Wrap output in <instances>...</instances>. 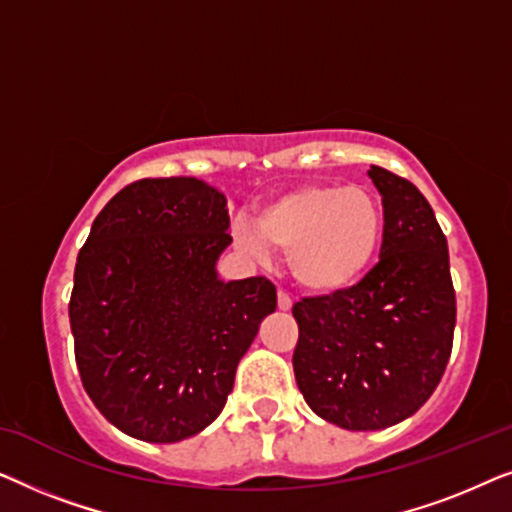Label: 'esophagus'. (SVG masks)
Masks as SVG:
<instances>
[{"instance_id":"esophagus-1","label":"esophagus","mask_w":512,"mask_h":512,"mask_svg":"<svg viewBox=\"0 0 512 512\" xmlns=\"http://www.w3.org/2000/svg\"><path fill=\"white\" fill-rule=\"evenodd\" d=\"M291 305H293V300H291V296L286 291H279L277 293V307L282 312H289L291 310Z\"/></svg>"}]
</instances>
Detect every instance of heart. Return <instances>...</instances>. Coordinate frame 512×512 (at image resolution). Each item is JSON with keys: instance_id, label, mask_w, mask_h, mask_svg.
I'll use <instances>...</instances> for the list:
<instances>
[{"instance_id": "b5f03b06", "label": "heart", "mask_w": 512, "mask_h": 512, "mask_svg": "<svg viewBox=\"0 0 512 512\" xmlns=\"http://www.w3.org/2000/svg\"><path fill=\"white\" fill-rule=\"evenodd\" d=\"M384 214L366 188L307 184L279 195L256 216L235 223V240L256 258L289 256L291 275L312 293L354 286L377 258Z\"/></svg>"}]
</instances>
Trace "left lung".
<instances>
[{
	"instance_id": "left-lung-1",
	"label": "left lung",
	"mask_w": 512,
	"mask_h": 512,
	"mask_svg": "<svg viewBox=\"0 0 512 512\" xmlns=\"http://www.w3.org/2000/svg\"><path fill=\"white\" fill-rule=\"evenodd\" d=\"M380 263L359 284L293 305V373L307 405L347 431H377L415 415L452 354L457 300L450 254L419 188L384 167Z\"/></svg>"
}]
</instances>
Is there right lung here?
I'll return each instance as SVG.
<instances>
[{
    "mask_svg": "<svg viewBox=\"0 0 512 512\" xmlns=\"http://www.w3.org/2000/svg\"><path fill=\"white\" fill-rule=\"evenodd\" d=\"M226 195L195 177L142 179L93 221L69 324L81 382L116 429L179 443L221 415L237 363L277 307L265 277L223 282Z\"/></svg>",
    "mask_w": 512,
    "mask_h": 512,
    "instance_id": "add662e5",
    "label": "right lung"
}]
</instances>
